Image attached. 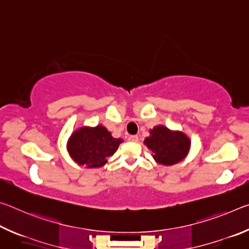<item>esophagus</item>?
<instances>
[{"label": "esophagus", "instance_id": "1", "mask_svg": "<svg viewBox=\"0 0 249 249\" xmlns=\"http://www.w3.org/2000/svg\"><path fill=\"white\" fill-rule=\"evenodd\" d=\"M128 141L136 142H138V136H136V135H130V136H128Z\"/></svg>", "mask_w": 249, "mask_h": 249}]
</instances>
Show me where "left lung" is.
Wrapping results in <instances>:
<instances>
[{"mask_svg": "<svg viewBox=\"0 0 249 249\" xmlns=\"http://www.w3.org/2000/svg\"><path fill=\"white\" fill-rule=\"evenodd\" d=\"M144 144L153 151V158L159 165L174 166L187 157L191 141L180 130H171L163 125L155 126L149 130Z\"/></svg>", "mask_w": 249, "mask_h": 249, "instance_id": "obj_1", "label": "left lung"}]
</instances>
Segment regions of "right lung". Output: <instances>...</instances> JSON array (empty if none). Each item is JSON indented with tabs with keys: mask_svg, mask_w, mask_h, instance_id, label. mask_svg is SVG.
Wrapping results in <instances>:
<instances>
[{
	"mask_svg": "<svg viewBox=\"0 0 249 249\" xmlns=\"http://www.w3.org/2000/svg\"><path fill=\"white\" fill-rule=\"evenodd\" d=\"M122 142V138L113 137L103 125L82 126L71 134L67 150L79 166L101 168L107 162L108 157L114 155Z\"/></svg>",
	"mask_w": 249,
	"mask_h": 249,
	"instance_id": "right-lung-1",
	"label": "right lung"
}]
</instances>
